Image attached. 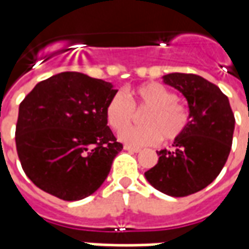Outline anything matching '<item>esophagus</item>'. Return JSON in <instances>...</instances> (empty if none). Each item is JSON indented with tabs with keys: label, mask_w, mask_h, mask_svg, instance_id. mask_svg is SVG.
Listing matches in <instances>:
<instances>
[{
	"label": "esophagus",
	"mask_w": 249,
	"mask_h": 249,
	"mask_svg": "<svg viewBox=\"0 0 249 249\" xmlns=\"http://www.w3.org/2000/svg\"><path fill=\"white\" fill-rule=\"evenodd\" d=\"M124 149L125 151H129V152H140V148H137V146H132V145H124Z\"/></svg>",
	"instance_id": "1"
}]
</instances>
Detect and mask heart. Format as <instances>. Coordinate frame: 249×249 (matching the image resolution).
Segmentation results:
<instances>
[{
  "label": "heart",
  "instance_id": "heart-1",
  "mask_svg": "<svg viewBox=\"0 0 249 249\" xmlns=\"http://www.w3.org/2000/svg\"><path fill=\"white\" fill-rule=\"evenodd\" d=\"M135 110L147 112L142 121V127L127 128L134 119ZM108 125L120 133V140L129 145H153L159 141L178 140L191 124V110L178 103V94L157 82H148L135 88L129 93V100L123 93H114L105 107Z\"/></svg>",
  "mask_w": 249,
  "mask_h": 249
}]
</instances>
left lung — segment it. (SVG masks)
I'll use <instances>...</instances> for the list:
<instances>
[{
  "mask_svg": "<svg viewBox=\"0 0 249 249\" xmlns=\"http://www.w3.org/2000/svg\"><path fill=\"white\" fill-rule=\"evenodd\" d=\"M164 82L188 100L191 124L173 149L157 152L159 161L145 172L157 191L184 197L201 191L219 176L230 156L235 116L219 87L192 73H169Z\"/></svg>",
  "mask_w": 249,
  "mask_h": 249,
  "instance_id": "obj_1",
  "label": "left lung"
}]
</instances>
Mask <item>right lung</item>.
Masks as SVG:
<instances>
[{"instance_id":"obj_1","label":"right lung","mask_w":249,"mask_h":249,"mask_svg":"<svg viewBox=\"0 0 249 249\" xmlns=\"http://www.w3.org/2000/svg\"><path fill=\"white\" fill-rule=\"evenodd\" d=\"M112 84L78 71L38 82L19 104L16 148L36 187L65 201L101 187L123 149L109 129L105 107Z\"/></svg>"}]
</instances>
